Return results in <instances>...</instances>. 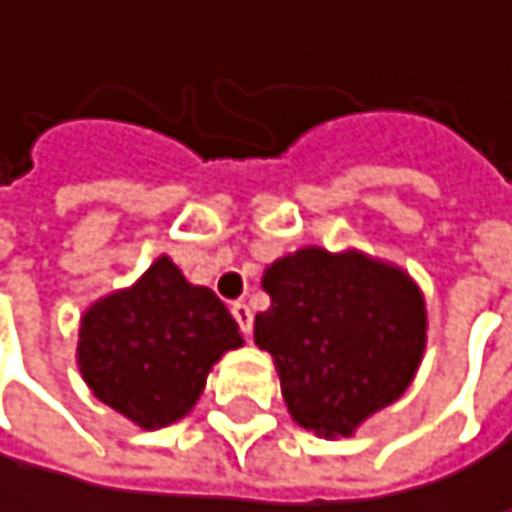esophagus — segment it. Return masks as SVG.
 Here are the masks:
<instances>
[{
	"label": "esophagus",
	"instance_id": "obj_1",
	"mask_svg": "<svg viewBox=\"0 0 512 512\" xmlns=\"http://www.w3.org/2000/svg\"><path fill=\"white\" fill-rule=\"evenodd\" d=\"M230 313H233V319L239 322L242 334H248V331H251V325H254V313H251V307H248V304H242V301H236V304L230 307Z\"/></svg>",
	"mask_w": 512,
	"mask_h": 512
}]
</instances>
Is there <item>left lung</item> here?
Instances as JSON below:
<instances>
[{
    "label": "left lung",
    "instance_id": "left-lung-1",
    "mask_svg": "<svg viewBox=\"0 0 512 512\" xmlns=\"http://www.w3.org/2000/svg\"><path fill=\"white\" fill-rule=\"evenodd\" d=\"M264 291L270 310L254 316V344L273 353L285 405L304 430L350 436L415 378L427 313L402 270L301 248L264 273Z\"/></svg>",
    "mask_w": 512,
    "mask_h": 512
}]
</instances>
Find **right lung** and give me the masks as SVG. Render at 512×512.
<instances>
[{
    "mask_svg": "<svg viewBox=\"0 0 512 512\" xmlns=\"http://www.w3.org/2000/svg\"><path fill=\"white\" fill-rule=\"evenodd\" d=\"M242 334L211 288L159 258L134 288L94 304L79 328V368L91 393L144 430L184 418L208 368Z\"/></svg>",
    "mask_w": 512,
    "mask_h": 512,
    "instance_id": "right-lung-1",
    "label": "right lung"
}]
</instances>
